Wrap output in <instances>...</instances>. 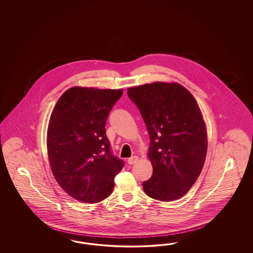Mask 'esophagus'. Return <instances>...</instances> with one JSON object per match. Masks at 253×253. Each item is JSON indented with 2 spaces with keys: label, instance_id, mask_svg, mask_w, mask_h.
<instances>
[{
  "label": "esophagus",
  "instance_id": "1",
  "mask_svg": "<svg viewBox=\"0 0 253 253\" xmlns=\"http://www.w3.org/2000/svg\"><path fill=\"white\" fill-rule=\"evenodd\" d=\"M137 161H138V157L137 156H132V157H130V158H129V159H128V163H129V164H130V165H131V164H134V163H136V162H137Z\"/></svg>",
  "mask_w": 253,
  "mask_h": 253
}]
</instances>
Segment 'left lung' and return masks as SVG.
<instances>
[{
	"label": "left lung",
	"instance_id": "left-lung-1",
	"mask_svg": "<svg viewBox=\"0 0 253 253\" xmlns=\"http://www.w3.org/2000/svg\"><path fill=\"white\" fill-rule=\"evenodd\" d=\"M150 138L147 156L153 174L143 183L150 198L180 199L189 191L207 155L206 125L191 92L177 83H153L129 88Z\"/></svg>",
	"mask_w": 253,
	"mask_h": 253
}]
</instances>
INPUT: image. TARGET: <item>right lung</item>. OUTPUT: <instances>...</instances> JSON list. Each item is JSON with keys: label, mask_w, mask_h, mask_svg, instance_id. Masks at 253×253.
Listing matches in <instances>:
<instances>
[{"label": "right lung", "mask_w": 253, "mask_h": 253, "mask_svg": "<svg viewBox=\"0 0 253 253\" xmlns=\"http://www.w3.org/2000/svg\"><path fill=\"white\" fill-rule=\"evenodd\" d=\"M123 90L72 87L62 94L50 117L47 152L62 189L84 203L111 195L123 161L115 157L106 135L107 116Z\"/></svg>", "instance_id": "add662e5"}]
</instances>
